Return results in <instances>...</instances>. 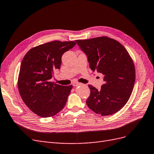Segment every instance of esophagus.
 Returning a JSON list of instances; mask_svg holds the SVG:
<instances>
[{"label": "esophagus", "instance_id": "esophagus-1", "mask_svg": "<svg viewBox=\"0 0 154 154\" xmlns=\"http://www.w3.org/2000/svg\"><path fill=\"white\" fill-rule=\"evenodd\" d=\"M72 85H73V86H77V85H81V83H78V82H73V83L72 84Z\"/></svg>", "mask_w": 154, "mask_h": 154}]
</instances>
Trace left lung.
I'll return each mask as SVG.
<instances>
[{"label": "left lung", "mask_w": 154, "mask_h": 154, "mask_svg": "<svg viewBox=\"0 0 154 154\" xmlns=\"http://www.w3.org/2000/svg\"><path fill=\"white\" fill-rule=\"evenodd\" d=\"M88 57L90 68L104 75V84L100 90L89 85V108L98 115L117 112L129 100L135 81L133 60L124 46L116 40L102 36L75 40Z\"/></svg>", "instance_id": "1"}]
</instances>
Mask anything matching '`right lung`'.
Returning a JSON list of instances; mask_svg holds the SVG:
<instances>
[{
  "label": "right lung",
  "mask_w": 154,
  "mask_h": 154,
  "mask_svg": "<svg viewBox=\"0 0 154 154\" xmlns=\"http://www.w3.org/2000/svg\"><path fill=\"white\" fill-rule=\"evenodd\" d=\"M75 42L53 41L30 49L24 57L18 76V90L28 108L42 118L53 116L66 104L72 85L63 86L50 81L60 69L62 56Z\"/></svg>",
  "instance_id": "right-lung-1"
}]
</instances>
